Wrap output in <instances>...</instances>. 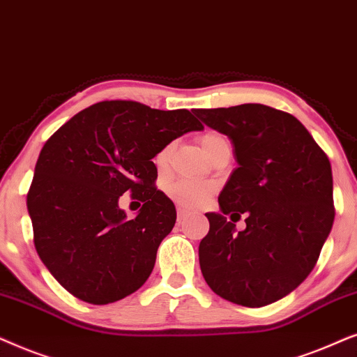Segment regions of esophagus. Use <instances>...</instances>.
<instances>
[{"mask_svg": "<svg viewBox=\"0 0 357 357\" xmlns=\"http://www.w3.org/2000/svg\"><path fill=\"white\" fill-rule=\"evenodd\" d=\"M188 217V211L183 207H178V223H183L184 218Z\"/></svg>", "mask_w": 357, "mask_h": 357, "instance_id": "34e87169", "label": "esophagus"}]
</instances>
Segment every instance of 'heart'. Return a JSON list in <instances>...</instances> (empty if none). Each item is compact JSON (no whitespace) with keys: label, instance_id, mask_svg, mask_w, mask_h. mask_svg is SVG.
<instances>
[{"label":"heart","instance_id":"1","mask_svg":"<svg viewBox=\"0 0 357 357\" xmlns=\"http://www.w3.org/2000/svg\"><path fill=\"white\" fill-rule=\"evenodd\" d=\"M201 146L204 153L207 156L212 153L213 149L217 145H220L222 142H227L225 137L218 132H206V134L201 135ZM168 155H169V146H165L163 150L158 151V155L155 156V165L158 169H163L166 163H168ZM168 192L171 197L176 199L179 204L188 207H199L202 204H206L208 199L212 197L213 194V186L207 183H196V181H188V179H183V181H176L169 184Z\"/></svg>","mask_w":357,"mask_h":357}]
</instances>
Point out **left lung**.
Listing matches in <instances>:
<instances>
[{"mask_svg":"<svg viewBox=\"0 0 357 357\" xmlns=\"http://www.w3.org/2000/svg\"><path fill=\"white\" fill-rule=\"evenodd\" d=\"M194 114L228 135L238 163L218 196L222 213H206L202 275L228 302L269 305L305 281L333 227L330 160L302 122L279 109L240 104ZM230 213L249 215L243 232L226 220Z\"/></svg>","mask_w":357,"mask_h":357,"instance_id":"left-lung-1","label":"left lung"}]
</instances>
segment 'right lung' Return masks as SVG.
Returning <instances> with one entry per match:
<instances>
[{
  "label": "right lung",
  "mask_w": 357,
  "mask_h": 357,
  "mask_svg": "<svg viewBox=\"0 0 357 357\" xmlns=\"http://www.w3.org/2000/svg\"><path fill=\"white\" fill-rule=\"evenodd\" d=\"M188 109L102 101L63 123L40 150L27 192L34 245L50 274L79 301L106 305L151 274L176 208L156 189L151 160L179 135L202 130ZM144 202L132 221L118 197Z\"/></svg>",
  "instance_id": "add662e5"
}]
</instances>
